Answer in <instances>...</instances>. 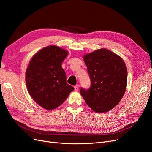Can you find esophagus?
Listing matches in <instances>:
<instances>
[{
	"label": "esophagus",
	"instance_id": "34e87169",
	"mask_svg": "<svg viewBox=\"0 0 152 152\" xmlns=\"http://www.w3.org/2000/svg\"><path fill=\"white\" fill-rule=\"evenodd\" d=\"M74 89L75 91H78L79 89V85H76L75 87H74Z\"/></svg>",
	"mask_w": 152,
	"mask_h": 152
}]
</instances>
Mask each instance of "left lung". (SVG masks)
Instances as JSON below:
<instances>
[{
	"label": "left lung",
	"instance_id": "1",
	"mask_svg": "<svg viewBox=\"0 0 152 152\" xmlns=\"http://www.w3.org/2000/svg\"><path fill=\"white\" fill-rule=\"evenodd\" d=\"M91 80L89 89H80L86 103L96 113H105L121 102L125 93L127 70L122 58L102 48L84 55Z\"/></svg>",
	"mask_w": 152,
	"mask_h": 152
}]
</instances>
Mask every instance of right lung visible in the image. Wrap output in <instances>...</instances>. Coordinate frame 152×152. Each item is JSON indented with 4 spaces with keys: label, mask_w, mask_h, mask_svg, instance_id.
Returning <instances> with one entry per match:
<instances>
[{
    "label": "right lung",
    "mask_w": 152,
    "mask_h": 152,
    "mask_svg": "<svg viewBox=\"0 0 152 152\" xmlns=\"http://www.w3.org/2000/svg\"><path fill=\"white\" fill-rule=\"evenodd\" d=\"M68 52L56 45H49L31 58L25 73L27 89L35 102L44 109L59 107L74 88L66 83L61 64Z\"/></svg>",
    "instance_id": "1"
}]
</instances>
